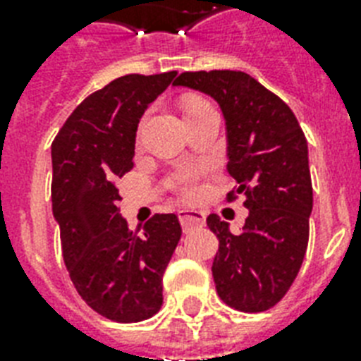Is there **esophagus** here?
Here are the masks:
<instances>
[{
	"label": "esophagus",
	"instance_id": "34e87169",
	"mask_svg": "<svg viewBox=\"0 0 361 361\" xmlns=\"http://www.w3.org/2000/svg\"><path fill=\"white\" fill-rule=\"evenodd\" d=\"M178 217H180V223L183 226V231H191L195 226H202L206 223V217H204L202 212L198 209H180L178 212Z\"/></svg>",
	"mask_w": 361,
	"mask_h": 361
}]
</instances>
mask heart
<instances>
[{
    "instance_id": "heart-1",
    "label": "heart",
    "mask_w": 361,
    "mask_h": 361,
    "mask_svg": "<svg viewBox=\"0 0 361 361\" xmlns=\"http://www.w3.org/2000/svg\"><path fill=\"white\" fill-rule=\"evenodd\" d=\"M206 109H212L206 101L202 99H189L183 104V116L187 118H191V116L198 114V112H202ZM176 189L183 195V197H192L195 192H197V174L192 172V170H185V172H181L178 178H176Z\"/></svg>"
}]
</instances>
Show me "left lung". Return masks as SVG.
Segmentation results:
<instances>
[{
    "mask_svg": "<svg viewBox=\"0 0 361 361\" xmlns=\"http://www.w3.org/2000/svg\"><path fill=\"white\" fill-rule=\"evenodd\" d=\"M174 86L219 104L226 169L238 181L228 200L243 192L249 209L240 234L219 215L206 219L219 240L212 266L217 294L243 313L266 311L290 288L307 249L313 185L305 135L288 104L241 71L183 73Z\"/></svg>",
    "mask_w": 361,
    "mask_h": 361,
    "instance_id": "obj_1",
    "label": "left lung"
}]
</instances>
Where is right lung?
<instances>
[{
  "instance_id": "right-lung-1",
  "label": "right lung",
  "mask_w": 361,
  "mask_h": 361,
  "mask_svg": "<svg viewBox=\"0 0 361 361\" xmlns=\"http://www.w3.org/2000/svg\"><path fill=\"white\" fill-rule=\"evenodd\" d=\"M176 71L127 75L84 99L52 142V214L82 300L114 322H140L163 305V275L181 238L174 214L129 231L118 178L133 169L138 121Z\"/></svg>"
}]
</instances>
